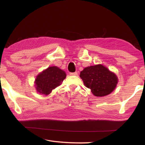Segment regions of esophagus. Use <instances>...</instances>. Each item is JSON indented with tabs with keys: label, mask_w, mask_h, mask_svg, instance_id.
Returning <instances> with one entry per match:
<instances>
[{
	"label": "esophagus",
	"mask_w": 145,
	"mask_h": 145,
	"mask_svg": "<svg viewBox=\"0 0 145 145\" xmlns=\"http://www.w3.org/2000/svg\"><path fill=\"white\" fill-rule=\"evenodd\" d=\"M77 74H78V73H76V72L70 73V75H71V76H76V75H77Z\"/></svg>",
	"instance_id": "1"
}]
</instances>
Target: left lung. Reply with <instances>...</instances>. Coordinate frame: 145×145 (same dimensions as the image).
Returning <instances> with one entry per match:
<instances>
[{"instance_id": "left-lung-1", "label": "left lung", "mask_w": 145, "mask_h": 145, "mask_svg": "<svg viewBox=\"0 0 145 145\" xmlns=\"http://www.w3.org/2000/svg\"><path fill=\"white\" fill-rule=\"evenodd\" d=\"M80 76L85 87L90 88L93 95L98 97L110 94L118 82L115 73L101 64L85 68Z\"/></svg>"}]
</instances>
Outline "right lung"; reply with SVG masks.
I'll use <instances>...</instances> for the list:
<instances>
[{"mask_svg": "<svg viewBox=\"0 0 145 145\" xmlns=\"http://www.w3.org/2000/svg\"><path fill=\"white\" fill-rule=\"evenodd\" d=\"M66 76L65 72L57 66L48 67L36 76L34 83L37 91L42 95H49L61 84Z\"/></svg>", "mask_w": 145, "mask_h": 145, "instance_id": "right-lung-1", "label": "right lung"}]
</instances>
